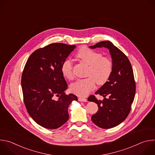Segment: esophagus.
Listing matches in <instances>:
<instances>
[{"instance_id":"34e87169","label":"esophagus","mask_w":155,"mask_h":155,"mask_svg":"<svg viewBox=\"0 0 155 155\" xmlns=\"http://www.w3.org/2000/svg\"><path fill=\"white\" fill-rule=\"evenodd\" d=\"M78 101L80 102H84L87 101L86 98H83V97H78Z\"/></svg>"}]
</instances>
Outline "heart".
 <instances>
[{"mask_svg":"<svg viewBox=\"0 0 155 155\" xmlns=\"http://www.w3.org/2000/svg\"><path fill=\"white\" fill-rule=\"evenodd\" d=\"M77 56L83 62L89 66L87 76L84 79H80L71 85V90L79 96H85L96 86V83L102 85L109 79L113 71V63L108 58L102 57L97 51L83 47L81 48ZM72 64L71 60L65 59L61 65V72L68 79L74 78Z\"/></svg>","mask_w":155,"mask_h":155,"instance_id":"heart-1","label":"heart"}]
</instances>
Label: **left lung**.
Returning <instances> with one entry per match:
<instances>
[{"mask_svg":"<svg viewBox=\"0 0 155 155\" xmlns=\"http://www.w3.org/2000/svg\"><path fill=\"white\" fill-rule=\"evenodd\" d=\"M89 47L105 48L112 58V75L95 93L105 98L102 101L97 100L92 95L87 99L88 101L97 104L99 108L97 113L91 117L93 122L103 129L112 128L121 123L130 111L136 94L133 71L127 56L111 41H101Z\"/></svg>","mask_w":155,"mask_h":155,"instance_id":"8db88e82","label":"left lung"}]
</instances>
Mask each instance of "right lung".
Here are the masks:
<instances>
[{
    "mask_svg": "<svg viewBox=\"0 0 155 155\" xmlns=\"http://www.w3.org/2000/svg\"><path fill=\"white\" fill-rule=\"evenodd\" d=\"M75 47L51 43L35 50L26 62L21 78L24 102L31 118L43 127L62 126L69 120V105L78 100L73 94H65L68 87L61 72L62 62Z\"/></svg>",
    "mask_w": 155,
    "mask_h": 155,
    "instance_id": "add662e5",
    "label": "right lung"
}]
</instances>
